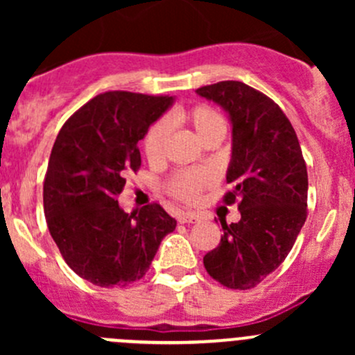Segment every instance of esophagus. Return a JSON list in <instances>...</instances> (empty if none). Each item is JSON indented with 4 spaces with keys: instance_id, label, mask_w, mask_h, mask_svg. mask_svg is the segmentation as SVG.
<instances>
[{
    "instance_id": "esophagus-1",
    "label": "esophagus",
    "mask_w": 355,
    "mask_h": 355,
    "mask_svg": "<svg viewBox=\"0 0 355 355\" xmlns=\"http://www.w3.org/2000/svg\"><path fill=\"white\" fill-rule=\"evenodd\" d=\"M178 221H180V223H198V221H199V214H196V213H182V214H178Z\"/></svg>"
}]
</instances>
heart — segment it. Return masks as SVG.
Wrapping results in <instances>:
<instances>
[{
    "instance_id": "b5f03b06",
    "label": "heart",
    "mask_w": 355,
    "mask_h": 355,
    "mask_svg": "<svg viewBox=\"0 0 355 355\" xmlns=\"http://www.w3.org/2000/svg\"><path fill=\"white\" fill-rule=\"evenodd\" d=\"M170 121L187 125L198 134L200 141L214 134H225V120L213 106L209 105H192L180 106L170 114ZM170 137V127L164 120H157L146 132L142 139V151L149 163H161L166 156V144ZM213 175L206 170H180L168 182V191L175 199L182 202H194L200 192L211 185Z\"/></svg>"
}]
</instances>
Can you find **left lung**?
<instances>
[{"instance_id":"left-lung-1","label":"left lung","mask_w":355,"mask_h":355,"mask_svg":"<svg viewBox=\"0 0 355 355\" xmlns=\"http://www.w3.org/2000/svg\"><path fill=\"white\" fill-rule=\"evenodd\" d=\"M198 94L230 114L232 189L223 202L241 209V221L221 223L223 237L204 268L223 287L249 290L284 263L306 221V161L292 123L266 94L239 80L204 85Z\"/></svg>"}]
</instances>
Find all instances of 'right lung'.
I'll list each match as a JSON object with an SVG mask.
<instances>
[{
  "label": "right lung",
  "instance_id": "obj_1",
  "mask_svg": "<svg viewBox=\"0 0 355 355\" xmlns=\"http://www.w3.org/2000/svg\"><path fill=\"white\" fill-rule=\"evenodd\" d=\"M173 103L127 91L98 94L60 130L44 177L49 234L75 273L98 287H128L148 273L177 221L157 202L125 213L127 173L141 168L137 142Z\"/></svg>",
  "mask_w": 355,
  "mask_h": 355
}]
</instances>
